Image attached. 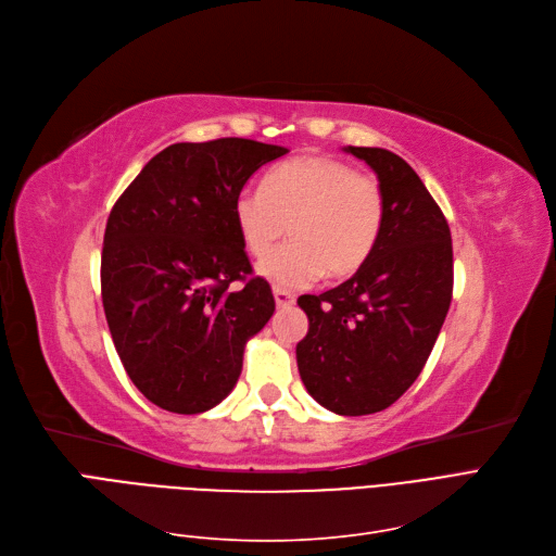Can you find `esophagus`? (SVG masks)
<instances>
[{"label":"esophagus","mask_w":556,"mask_h":556,"mask_svg":"<svg viewBox=\"0 0 556 556\" xmlns=\"http://www.w3.org/2000/svg\"><path fill=\"white\" fill-rule=\"evenodd\" d=\"M275 302H277L279 309H289V306L295 304V295L289 293V291H283V289H275Z\"/></svg>","instance_id":"esophagus-1"}]
</instances>
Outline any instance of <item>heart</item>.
<instances>
[{
  "mask_svg": "<svg viewBox=\"0 0 556 556\" xmlns=\"http://www.w3.org/2000/svg\"><path fill=\"white\" fill-rule=\"evenodd\" d=\"M233 224L247 254L263 256L290 226L292 242L258 263L275 289H306L327 273L348 277L374 254L387 201L374 174L332 155H302L263 176L261 190L233 199Z\"/></svg>",
  "mask_w": 556,
  "mask_h": 556,
  "instance_id": "heart-1",
  "label": "heart"
}]
</instances>
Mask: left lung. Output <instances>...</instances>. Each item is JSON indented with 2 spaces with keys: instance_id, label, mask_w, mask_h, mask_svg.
<instances>
[{
  "instance_id": "1",
  "label": "left lung",
  "mask_w": 556,
  "mask_h": 556,
  "mask_svg": "<svg viewBox=\"0 0 556 556\" xmlns=\"http://www.w3.org/2000/svg\"><path fill=\"white\" fill-rule=\"evenodd\" d=\"M345 151L382 185V236L351 279L298 298L309 332L295 353L306 392L337 415L362 417L399 401L419 378L454 293V247L440 205L403 157Z\"/></svg>"
}]
</instances>
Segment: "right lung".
Here are the masks:
<instances>
[{
	"label": "right lung",
	"instance_id": "1",
	"mask_svg": "<svg viewBox=\"0 0 556 556\" xmlns=\"http://www.w3.org/2000/svg\"><path fill=\"white\" fill-rule=\"evenodd\" d=\"M286 153L240 137L172 143L114 203L102 306L126 374L167 413L199 415L229 396L244 343L275 314L231 211L250 176Z\"/></svg>",
	"mask_w": 556,
	"mask_h": 556
}]
</instances>
